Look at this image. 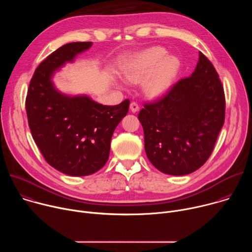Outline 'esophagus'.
<instances>
[{
  "label": "esophagus",
  "mask_w": 252,
  "mask_h": 252,
  "mask_svg": "<svg viewBox=\"0 0 252 252\" xmlns=\"http://www.w3.org/2000/svg\"><path fill=\"white\" fill-rule=\"evenodd\" d=\"M129 109H130V111H131L132 113H136V112H138V110H139V106H138V104H137L136 102H131V103L129 104Z\"/></svg>",
  "instance_id": "1"
}]
</instances>
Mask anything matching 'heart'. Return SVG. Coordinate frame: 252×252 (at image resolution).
Masks as SVG:
<instances>
[{"instance_id":"obj_1","label":"heart","mask_w":252,"mask_h":252,"mask_svg":"<svg viewBox=\"0 0 252 252\" xmlns=\"http://www.w3.org/2000/svg\"><path fill=\"white\" fill-rule=\"evenodd\" d=\"M181 66L177 57L167 56L163 48L153 47L130 56L123 64L122 71L128 83L137 84L147 78L143 85L146 94L158 98L170 90Z\"/></svg>"}]
</instances>
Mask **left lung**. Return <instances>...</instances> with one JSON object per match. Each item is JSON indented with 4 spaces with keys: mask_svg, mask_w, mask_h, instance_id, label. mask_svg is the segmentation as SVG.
<instances>
[{
    "mask_svg": "<svg viewBox=\"0 0 252 252\" xmlns=\"http://www.w3.org/2000/svg\"><path fill=\"white\" fill-rule=\"evenodd\" d=\"M224 114L221 82L209 60L199 53L191 76L176 83L160 100L146 104L138 114L148 158L166 174L195 171L211 155Z\"/></svg>",
    "mask_w": 252,
    "mask_h": 252,
    "instance_id": "1",
    "label": "left lung"
}]
</instances>
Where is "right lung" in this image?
<instances>
[{"instance_id":"1","label":"right lung","mask_w":252,"mask_h":252,"mask_svg":"<svg viewBox=\"0 0 252 252\" xmlns=\"http://www.w3.org/2000/svg\"><path fill=\"white\" fill-rule=\"evenodd\" d=\"M92 45L69 43L52 53L35 68L26 98L34 142L51 166L70 176L93 174L106 163L113 133L129 106L128 99L103 105L87 94H66L56 88V73Z\"/></svg>"}]
</instances>
